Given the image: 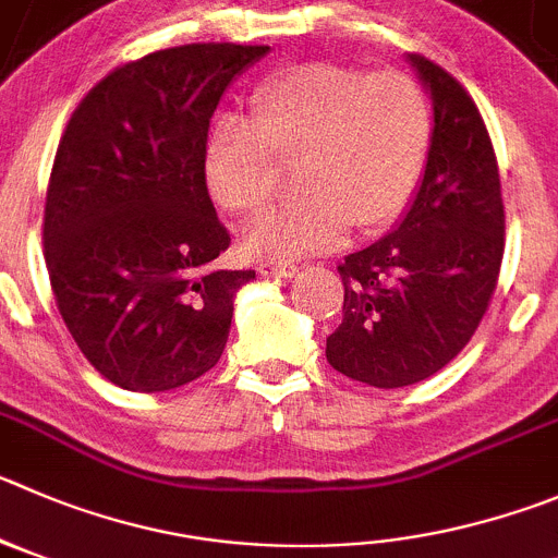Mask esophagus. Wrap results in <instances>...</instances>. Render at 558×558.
Returning <instances> with one entry per match:
<instances>
[{
  "instance_id": "34e87169",
  "label": "esophagus",
  "mask_w": 558,
  "mask_h": 558,
  "mask_svg": "<svg viewBox=\"0 0 558 558\" xmlns=\"http://www.w3.org/2000/svg\"><path fill=\"white\" fill-rule=\"evenodd\" d=\"M296 264L291 262H262L258 264V272L267 275V278H291V275H296Z\"/></svg>"
}]
</instances>
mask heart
Masks as SVG:
<instances>
[{
  "instance_id": "heart-1",
  "label": "heart",
  "mask_w": 558,
  "mask_h": 558,
  "mask_svg": "<svg viewBox=\"0 0 558 558\" xmlns=\"http://www.w3.org/2000/svg\"><path fill=\"white\" fill-rule=\"evenodd\" d=\"M253 126L222 123L208 140L206 181L222 208L262 215L294 170L291 206L247 231L258 258H294L341 242L347 228L377 233L402 215L429 154V107L410 76L308 62L269 80Z\"/></svg>"
}]
</instances>
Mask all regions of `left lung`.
I'll return each mask as SVG.
<instances>
[{"label":"left lung","instance_id":"1","mask_svg":"<svg viewBox=\"0 0 558 558\" xmlns=\"http://www.w3.org/2000/svg\"><path fill=\"white\" fill-rule=\"evenodd\" d=\"M408 60L435 114L424 179L388 236L338 264L343 319L327 336L330 366L374 388L415 385L454 361L504 258L501 179L482 114L444 68Z\"/></svg>","mask_w":558,"mask_h":558}]
</instances>
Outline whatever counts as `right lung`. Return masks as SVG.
<instances>
[{
  "mask_svg": "<svg viewBox=\"0 0 558 558\" xmlns=\"http://www.w3.org/2000/svg\"><path fill=\"white\" fill-rule=\"evenodd\" d=\"M269 46L190 44L104 76L74 109L51 168L44 255L68 332L101 377L156 393L215 368L253 269L206 190L208 121Z\"/></svg>",
  "mask_w": 558,
  "mask_h": 558,
  "instance_id": "right-lung-1",
  "label": "right lung"
}]
</instances>
